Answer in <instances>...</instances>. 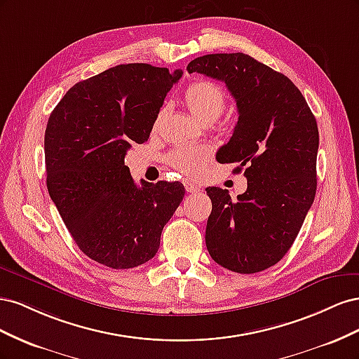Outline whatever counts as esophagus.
<instances>
[{
    "mask_svg": "<svg viewBox=\"0 0 359 359\" xmlns=\"http://www.w3.org/2000/svg\"><path fill=\"white\" fill-rule=\"evenodd\" d=\"M184 187H186V191H187V193H198V191L201 190L198 186H194V184H191V182H189V181L184 182Z\"/></svg>",
    "mask_w": 359,
    "mask_h": 359,
    "instance_id": "34e87169",
    "label": "esophagus"
}]
</instances>
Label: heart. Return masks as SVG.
<instances>
[{"label": "heart", "mask_w": 359, "mask_h": 359, "mask_svg": "<svg viewBox=\"0 0 359 359\" xmlns=\"http://www.w3.org/2000/svg\"><path fill=\"white\" fill-rule=\"evenodd\" d=\"M184 104L196 121L201 124H212L224 111L226 93L222 86L211 81H194L184 93ZM163 115H165V107L156 118V127ZM211 156L212 153L208 147H178L166 156V161L181 175L198 178Z\"/></svg>", "instance_id": "obj_1"}]
</instances>
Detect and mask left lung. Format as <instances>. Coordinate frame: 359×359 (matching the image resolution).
<instances>
[{
    "label": "left lung",
    "instance_id": "8db88e82",
    "mask_svg": "<svg viewBox=\"0 0 359 359\" xmlns=\"http://www.w3.org/2000/svg\"><path fill=\"white\" fill-rule=\"evenodd\" d=\"M189 73L226 83L238 123L217 160L244 169L247 190L236 201L208 187L212 211L205 243L223 268L253 274L276 265L301 229L316 194V118L287 76L245 53H211L193 60Z\"/></svg>",
    "mask_w": 359,
    "mask_h": 359
}]
</instances>
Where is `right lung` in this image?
<instances>
[{"label": "right lung", "mask_w": 359, "mask_h": 359, "mask_svg": "<svg viewBox=\"0 0 359 359\" xmlns=\"http://www.w3.org/2000/svg\"><path fill=\"white\" fill-rule=\"evenodd\" d=\"M182 72L135 62L85 79L52 111L45 133L46 186L82 252L114 269L148 262L184 198L180 181H140L124 157L148 140Z\"/></svg>", "instance_id": "1"}]
</instances>
